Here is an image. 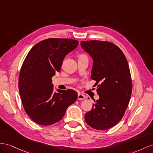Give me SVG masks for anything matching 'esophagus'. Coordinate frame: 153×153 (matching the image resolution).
<instances>
[{"label":"esophagus","instance_id":"1","mask_svg":"<svg viewBox=\"0 0 153 153\" xmlns=\"http://www.w3.org/2000/svg\"><path fill=\"white\" fill-rule=\"evenodd\" d=\"M77 99L79 100H83L85 99V96L83 94H78L77 95Z\"/></svg>","mask_w":153,"mask_h":153}]
</instances>
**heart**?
Here are the masks:
<instances>
[{
    "label": "heart",
    "instance_id": "1",
    "mask_svg": "<svg viewBox=\"0 0 153 153\" xmlns=\"http://www.w3.org/2000/svg\"><path fill=\"white\" fill-rule=\"evenodd\" d=\"M81 56H82V55H81Z\"/></svg>",
    "mask_w": 153,
    "mask_h": 153
}]
</instances>
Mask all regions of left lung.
Segmentation results:
<instances>
[{
	"mask_svg": "<svg viewBox=\"0 0 153 153\" xmlns=\"http://www.w3.org/2000/svg\"><path fill=\"white\" fill-rule=\"evenodd\" d=\"M93 59L91 79L99 99L85 115L86 123L98 130L113 127L122 119L132 92V81L125 55L116 45L104 41L81 42Z\"/></svg>",
	"mask_w": 153,
	"mask_h": 153,
	"instance_id": "1",
	"label": "left lung"
}]
</instances>
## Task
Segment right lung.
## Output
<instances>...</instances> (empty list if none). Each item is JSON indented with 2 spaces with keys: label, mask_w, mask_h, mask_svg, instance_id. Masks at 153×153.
Instances as JSON below:
<instances>
[{
  "label": "right lung",
  "mask_w": 153,
  "mask_h": 153,
  "mask_svg": "<svg viewBox=\"0 0 153 153\" xmlns=\"http://www.w3.org/2000/svg\"><path fill=\"white\" fill-rule=\"evenodd\" d=\"M78 44L72 39L48 38L34 45L26 56L19 75V93L25 112L36 123L49 126L57 123L76 101L77 94L73 90L55 91L52 77Z\"/></svg>",
  "instance_id": "right-lung-1"
}]
</instances>
